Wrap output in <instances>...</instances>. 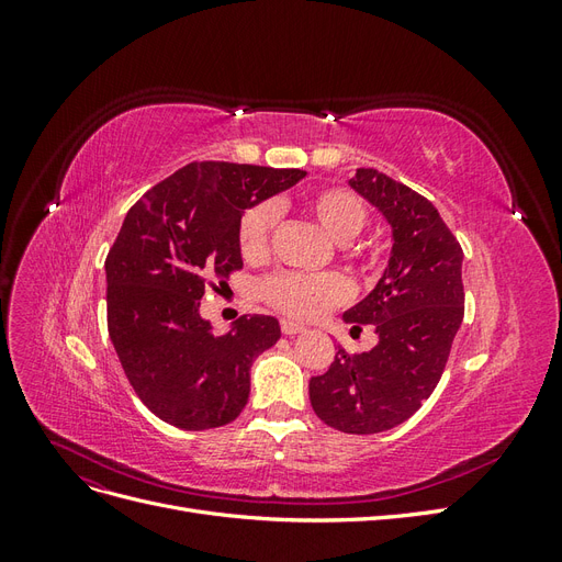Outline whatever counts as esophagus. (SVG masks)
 <instances>
[{
  "instance_id": "esophagus-1",
  "label": "esophagus",
  "mask_w": 562,
  "mask_h": 562,
  "mask_svg": "<svg viewBox=\"0 0 562 562\" xmlns=\"http://www.w3.org/2000/svg\"><path fill=\"white\" fill-rule=\"evenodd\" d=\"M304 330H307V328L300 326V323H295V321H288V318L281 321V333H283V335H300V333H304Z\"/></svg>"
}]
</instances>
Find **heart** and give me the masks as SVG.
I'll return each mask as SVG.
<instances>
[{
	"label": "heart",
	"mask_w": 562,
	"mask_h": 562,
	"mask_svg": "<svg viewBox=\"0 0 562 562\" xmlns=\"http://www.w3.org/2000/svg\"><path fill=\"white\" fill-rule=\"evenodd\" d=\"M316 223L335 241L345 244L359 234L368 220V211L359 194L345 187H323L304 201ZM277 225V206L269 201L255 203L239 223V250L248 262L267 258L271 232ZM351 285L342 274H300V271H279L262 283V297L271 307L293 318H318L345 304Z\"/></svg>",
	"instance_id": "b5f03b06"
}]
</instances>
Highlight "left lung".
I'll return each mask as SVG.
<instances>
[{
	"label": "left lung",
	"instance_id": "obj_1",
	"mask_svg": "<svg viewBox=\"0 0 562 562\" xmlns=\"http://www.w3.org/2000/svg\"><path fill=\"white\" fill-rule=\"evenodd\" d=\"M391 225V258L375 291L345 312L351 333L372 326L380 342L310 380L314 413L345 434H380L411 419L443 375L464 318L462 246L436 206L375 168L349 180Z\"/></svg>",
	"mask_w": 562,
	"mask_h": 562
}]
</instances>
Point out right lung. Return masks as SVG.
<instances>
[{
  "instance_id": "add662e5",
  "label": "right lung",
  "mask_w": 562,
  "mask_h": 562,
  "mask_svg": "<svg viewBox=\"0 0 562 562\" xmlns=\"http://www.w3.org/2000/svg\"><path fill=\"white\" fill-rule=\"evenodd\" d=\"M300 168L187 164L135 201L108 252V330L138 398L184 431L225 427L250 394V366L281 337L274 316H241L213 335L206 285L244 267L246 209L300 182Z\"/></svg>"
}]
</instances>
